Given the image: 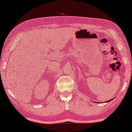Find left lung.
Listing matches in <instances>:
<instances>
[{"label":"left lung","mask_w":132,"mask_h":132,"mask_svg":"<svg viewBox=\"0 0 132 132\" xmlns=\"http://www.w3.org/2000/svg\"><path fill=\"white\" fill-rule=\"evenodd\" d=\"M112 100V99H111V100H108V101H107V102H110V101H111Z\"/></svg>","instance_id":"1"}]
</instances>
